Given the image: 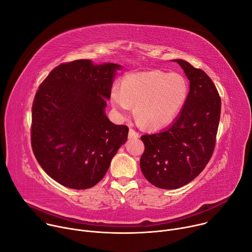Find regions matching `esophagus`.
Masks as SVG:
<instances>
[{"label":"esophagus","instance_id":"obj_1","mask_svg":"<svg viewBox=\"0 0 252 252\" xmlns=\"http://www.w3.org/2000/svg\"><path fill=\"white\" fill-rule=\"evenodd\" d=\"M139 137V133L135 131L133 128H129L128 130V138H137Z\"/></svg>","mask_w":252,"mask_h":252}]
</instances>
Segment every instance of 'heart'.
<instances>
[{
    "mask_svg": "<svg viewBox=\"0 0 252 252\" xmlns=\"http://www.w3.org/2000/svg\"><path fill=\"white\" fill-rule=\"evenodd\" d=\"M189 83L178 73L154 69L124 78L121 89L114 88L112 102L122 114L135 104V116L148 127L171 123L183 110L189 96Z\"/></svg>",
    "mask_w": 252,
    "mask_h": 252,
    "instance_id": "obj_1",
    "label": "heart"
}]
</instances>
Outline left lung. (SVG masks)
<instances>
[{
	"mask_svg": "<svg viewBox=\"0 0 252 252\" xmlns=\"http://www.w3.org/2000/svg\"><path fill=\"white\" fill-rule=\"evenodd\" d=\"M175 62L189 80L182 113L168 128L140 136L145 143L141 172L162 189L182 188L204 169L214 151L220 119L221 99L211 79L186 61Z\"/></svg>",
	"mask_w": 252,
	"mask_h": 252,
	"instance_id": "8db88e82",
	"label": "left lung"
}]
</instances>
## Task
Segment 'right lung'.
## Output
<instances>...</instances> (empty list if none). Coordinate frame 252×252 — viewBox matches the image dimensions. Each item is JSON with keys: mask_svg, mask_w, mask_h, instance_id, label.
<instances>
[{"mask_svg": "<svg viewBox=\"0 0 252 252\" xmlns=\"http://www.w3.org/2000/svg\"><path fill=\"white\" fill-rule=\"evenodd\" d=\"M116 63H63L40 85L32 106L31 143L42 168L60 185L87 189L100 182L127 139L128 127L104 114Z\"/></svg>", "mask_w": 252, "mask_h": 252, "instance_id": "obj_1", "label": "right lung"}]
</instances>
